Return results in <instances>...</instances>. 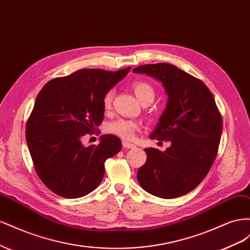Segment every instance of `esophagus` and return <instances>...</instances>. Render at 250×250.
Here are the masks:
<instances>
[{
  "label": "esophagus",
  "instance_id": "34e87169",
  "mask_svg": "<svg viewBox=\"0 0 250 250\" xmlns=\"http://www.w3.org/2000/svg\"><path fill=\"white\" fill-rule=\"evenodd\" d=\"M122 144H123V147H125V148H134L135 147L134 144L129 143V142H126V141H123Z\"/></svg>",
  "mask_w": 250,
  "mask_h": 250
}]
</instances>
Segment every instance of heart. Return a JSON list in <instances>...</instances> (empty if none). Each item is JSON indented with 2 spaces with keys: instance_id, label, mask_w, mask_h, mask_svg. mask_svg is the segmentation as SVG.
Masks as SVG:
<instances>
[{
  "instance_id": "b5f03b06",
  "label": "heart",
  "mask_w": 250,
  "mask_h": 250,
  "mask_svg": "<svg viewBox=\"0 0 250 250\" xmlns=\"http://www.w3.org/2000/svg\"><path fill=\"white\" fill-rule=\"evenodd\" d=\"M134 95L137 96L138 100L142 104H150L154 100L155 90L154 87L146 81H137L132 84ZM113 99V90H108L105 94L103 99V105L105 109H108L111 106ZM140 128V125L134 121L119 119L113 121L108 125V131L118 135L119 138L124 140H131L134 137V133Z\"/></svg>"
}]
</instances>
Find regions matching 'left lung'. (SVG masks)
Returning a JSON list of instances; mask_svg holds the SVG:
<instances>
[{"mask_svg": "<svg viewBox=\"0 0 250 250\" xmlns=\"http://www.w3.org/2000/svg\"><path fill=\"white\" fill-rule=\"evenodd\" d=\"M132 71L163 84L167 104L149 138L171 143L164 152L145 148L147 161L138 171V181L156 197H179L194 190L213 165L222 133L221 115L208 86L175 65L161 62Z\"/></svg>", "mask_w": 250, "mask_h": 250, "instance_id": "left-lung-1", "label": "left lung"}]
</instances>
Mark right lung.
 <instances>
[{"label":"right lung","instance_id":"obj_1","mask_svg":"<svg viewBox=\"0 0 250 250\" xmlns=\"http://www.w3.org/2000/svg\"><path fill=\"white\" fill-rule=\"evenodd\" d=\"M129 71L79 70L49 81L37 95L26 141L37 175L52 192L79 198L100 185L105 161L120 152L122 143L103 134L99 145L85 147L81 138L102 123L105 94Z\"/></svg>","mask_w":250,"mask_h":250}]
</instances>
